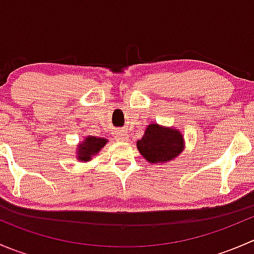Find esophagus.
I'll use <instances>...</instances> for the list:
<instances>
[{
    "mask_svg": "<svg viewBox=\"0 0 254 254\" xmlns=\"http://www.w3.org/2000/svg\"><path fill=\"white\" fill-rule=\"evenodd\" d=\"M115 139L117 140H124L125 139V132L119 130V131L115 132Z\"/></svg>",
    "mask_w": 254,
    "mask_h": 254,
    "instance_id": "esophagus-1",
    "label": "esophagus"
}]
</instances>
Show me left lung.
Returning a JSON list of instances; mask_svg holds the SVG:
<instances>
[{"instance_id": "left-lung-1", "label": "left lung", "mask_w": 254, "mask_h": 254, "mask_svg": "<svg viewBox=\"0 0 254 254\" xmlns=\"http://www.w3.org/2000/svg\"><path fill=\"white\" fill-rule=\"evenodd\" d=\"M136 146L140 153L150 163L167 162L182 152L183 136L178 130L151 124Z\"/></svg>"}]
</instances>
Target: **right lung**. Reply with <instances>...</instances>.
<instances>
[{"mask_svg":"<svg viewBox=\"0 0 254 254\" xmlns=\"http://www.w3.org/2000/svg\"><path fill=\"white\" fill-rule=\"evenodd\" d=\"M107 140L102 139V137H96V136H88L84 140L83 143H79V147L77 151L78 160L79 161H89L91 160V156L96 155L97 152H99L102 147L106 145Z\"/></svg>","mask_w":254,"mask_h":254,"instance_id":"add662e5","label":"right lung"}]
</instances>
